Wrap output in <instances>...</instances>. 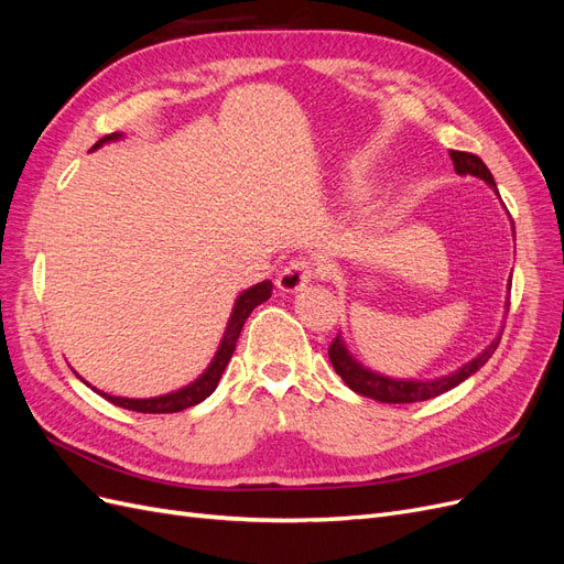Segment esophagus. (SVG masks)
Returning a JSON list of instances; mask_svg holds the SVG:
<instances>
[{"label": "esophagus", "mask_w": 564, "mask_h": 564, "mask_svg": "<svg viewBox=\"0 0 564 564\" xmlns=\"http://www.w3.org/2000/svg\"><path fill=\"white\" fill-rule=\"evenodd\" d=\"M319 272H322V268L315 261L303 259L301 256V259L289 261L282 268L280 278H278V286L282 289V292H299V289H303L315 275H319Z\"/></svg>", "instance_id": "esophagus-1"}]
</instances>
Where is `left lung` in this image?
<instances>
[{
  "mask_svg": "<svg viewBox=\"0 0 564 564\" xmlns=\"http://www.w3.org/2000/svg\"><path fill=\"white\" fill-rule=\"evenodd\" d=\"M449 155H452L456 174H470V176L482 178L485 183H489L494 187V191H497V183H494L491 172L480 158L473 155V152H460V150H449ZM499 340H501V336L494 340V344L482 355H477L473 362L449 373V377H442L435 381H395V379L381 377V373H373L352 360L344 346V340H340L338 336L332 340V346H329V360H332L338 377L344 379V383L350 390L360 392V395H365V398H373V400L388 402V404H409V402L437 398V395H442V392H447V390L456 388L458 383H464L470 373H475L489 360L494 350H497Z\"/></svg>",
  "mask_w": 564,
  "mask_h": 564,
  "instance_id": "obj_1",
  "label": "left lung"
}]
</instances>
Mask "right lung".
Returning <instances> with one entry per match:
<instances>
[{
	"instance_id": "1",
	"label": "right lung",
	"mask_w": 564,
	"mask_h": 564,
	"mask_svg": "<svg viewBox=\"0 0 564 564\" xmlns=\"http://www.w3.org/2000/svg\"><path fill=\"white\" fill-rule=\"evenodd\" d=\"M119 135H122V133H108L94 148L104 145L106 141H115V139H119ZM270 294H272V284L265 280L261 284L247 289V292L240 299H237L232 315H230V322H228V329L224 334V340H220V348L214 357V362L209 365V369L204 371L195 383H191L183 390L172 392V395H162V398H155V400L112 398V395H106V392H100V395H104L108 402H112L117 406H124V409H131V412H143V414H174V412H183V409H187V406L199 404L202 400H207L212 392L216 390V386L220 381V373H224V369L230 362V357L235 352V344H237V338H240V332L245 327L247 317L251 315L256 305H261L263 301H268Z\"/></svg>"
}]
</instances>
